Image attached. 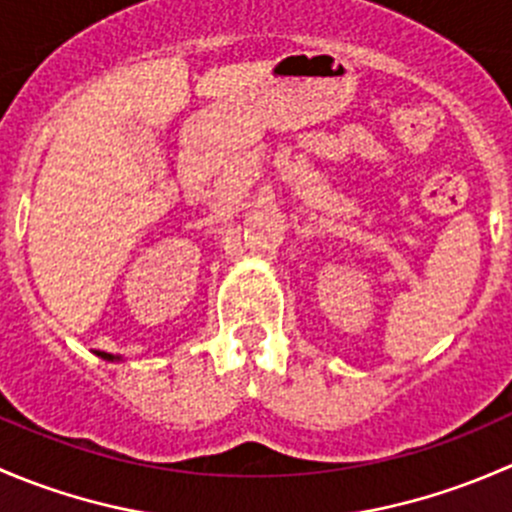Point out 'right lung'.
I'll use <instances>...</instances> for the list:
<instances>
[{
  "label": "right lung",
  "mask_w": 512,
  "mask_h": 512,
  "mask_svg": "<svg viewBox=\"0 0 512 512\" xmlns=\"http://www.w3.org/2000/svg\"><path fill=\"white\" fill-rule=\"evenodd\" d=\"M98 356H101V359H106V361H123L121 356H113V354H106V352H98Z\"/></svg>",
  "instance_id": "add662e5"
}]
</instances>
